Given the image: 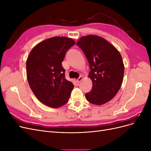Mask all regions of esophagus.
Returning <instances> with one entry per match:
<instances>
[{
    "instance_id": "34e87169",
    "label": "esophagus",
    "mask_w": 151,
    "mask_h": 151,
    "mask_svg": "<svg viewBox=\"0 0 151 151\" xmlns=\"http://www.w3.org/2000/svg\"><path fill=\"white\" fill-rule=\"evenodd\" d=\"M83 79V76H81L79 77V78L76 80V81L77 82V83H79V82H81Z\"/></svg>"
}]
</instances>
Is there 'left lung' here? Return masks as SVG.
Listing matches in <instances>:
<instances>
[{
	"mask_svg": "<svg viewBox=\"0 0 151 151\" xmlns=\"http://www.w3.org/2000/svg\"><path fill=\"white\" fill-rule=\"evenodd\" d=\"M76 45L84 52L91 69L88 77L93 87L86 94L87 100L96 105L106 103L115 96L123 83L125 68L120 52L96 35L83 36Z\"/></svg>",
	"mask_w": 151,
	"mask_h": 151,
	"instance_id": "left-lung-1",
	"label": "left lung"
}]
</instances>
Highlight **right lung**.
<instances>
[{"label":"right lung","instance_id":"add662e5","mask_svg":"<svg viewBox=\"0 0 151 151\" xmlns=\"http://www.w3.org/2000/svg\"><path fill=\"white\" fill-rule=\"evenodd\" d=\"M74 40L55 36L39 43L26 60V75L35 96L43 104L59 108L69 99L74 84L65 77L62 62Z\"/></svg>","mask_w":151,"mask_h":151}]
</instances>
